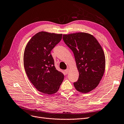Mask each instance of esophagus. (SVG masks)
I'll use <instances>...</instances> for the list:
<instances>
[{
  "mask_svg": "<svg viewBox=\"0 0 124 124\" xmlns=\"http://www.w3.org/2000/svg\"><path fill=\"white\" fill-rule=\"evenodd\" d=\"M69 68L65 70V72H66V74H68V73H69Z\"/></svg>",
  "mask_w": 124,
  "mask_h": 124,
  "instance_id": "obj_1",
  "label": "esophagus"
}]
</instances>
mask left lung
Here are the masks:
<instances>
[{
    "label": "left lung",
    "instance_id": "left-lung-1",
    "mask_svg": "<svg viewBox=\"0 0 124 124\" xmlns=\"http://www.w3.org/2000/svg\"><path fill=\"white\" fill-rule=\"evenodd\" d=\"M63 40L72 50L79 77L73 83L78 92L87 93L100 83L106 68L103 50L93 35L86 32L63 35Z\"/></svg>",
    "mask_w": 124,
    "mask_h": 124
}]
</instances>
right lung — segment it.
<instances>
[{"instance_id":"right-lung-1","label":"right lung","mask_w":124,"mask_h":124,"mask_svg":"<svg viewBox=\"0 0 124 124\" xmlns=\"http://www.w3.org/2000/svg\"><path fill=\"white\" fill-rule=\"evenodd\" d=\"M62 34L39 32L25 47L23 62L26 74L38 91L51 95L57 92L64 75L56 70L51 51L62 38Z\"/></svg>"}]
</instances>
